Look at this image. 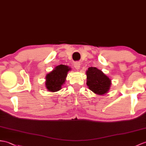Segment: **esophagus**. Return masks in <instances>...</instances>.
Segmentation results:
<instances>
[{"instance_id":"34e87169","label":"esophagus","mask_w":146,"mask_h":146,"mask_svg":"<svg viewBox=\"0 0 146 146\" xmlns=\"http://www.w3.org/2000/svg\"><path fill=\"white\" fill-rule=\"evenodd\" d=\"M80 65L81 64L79 62H76L74 63V66L76 70H79L80 68Z\"/></svg>"}]
</instances>
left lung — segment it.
Segmentation results:
<instances>
[{"label":"left lung","instance_id":"1","mask_svg":"<svg viewBox=\"0 0 146 146\" xmlns=\"http://www.w3.org/2000/svg\"><path fill=\"white\" fill-rule=\"evenodd\" d=\"M87 83L89 89L100 95L106 93L110 90L111 80L96 67H90L86 72Z\"/></svg>","mask_w":146,"mask_h":146}]
</instances>
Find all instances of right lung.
<instances>
[{"instance_id": "1", "label": "right lung", "mask_w": 146, "mask_h": 146, "mask_svg": "<svg viewBox=\"0 0 146 146\" xmlns=\"http://www.w3.org/2000/svg\"><path fill=\"white\" fill-rule=\"evenodd\" d=\"M70 68L67 66L60 65L46 76V87L48 91L56 92L59 91L65 83L67 73Z\"/></svg>"}]
</instances>
